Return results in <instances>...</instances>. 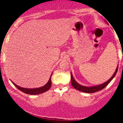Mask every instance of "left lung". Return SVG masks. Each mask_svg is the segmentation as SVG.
I'll return each mask as SVG.
<instances>
[{
	"instance_id": "left-lung-1",
	"label": "left lung",
	"mask_w": 123,
	"mask_h": 123,
	"mask_svg": "<svg viewBox=\"0 0 123 123\" xmlns=\"http://www.w3.org/2000/svg\"><path fill=\"white\" fill-rule=\"evenodd\" d=\"M118 66L117 67V69L115 71V73L113 74L111 78L110 79H108V81L106 82H104V83L102 84H100L98 86H92V87H86V86H83L82 85H80L79 84H78L76 81H75L73 77V74L71 73V84H72L73 87L74 89L78 90L79 91H81L82 92H86V93H94V92H97V91H99L102 90L104 88H105L106 86L108 85V84L110 83L111 80L113 79L114 77L115 76V75L117 74V71H118Z\"/></svg>"
}]
</instances>
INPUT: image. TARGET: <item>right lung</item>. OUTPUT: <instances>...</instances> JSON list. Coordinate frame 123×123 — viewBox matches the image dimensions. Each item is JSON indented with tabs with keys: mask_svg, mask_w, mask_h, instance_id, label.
Segmentation results:
<instances>
[{
	"mask_svg": "<svg viewBox=\"0 0 123 123\" xmlns=\"http://www.w3.org/2000/svg\"><path fill=\"white\" fill-rule=\"evenodd\" d=\"M52 75L50 76V78L49 80V81L47 82V83L45 86L41 87L35 88V89H27V88H23L21 87L18 86L16 85V84H15V83H13V82L12 83L16 87H17L18 89H19V91H21V92H24L25 94H29V95H37V94H42V93H44V92H46V91H48L50 88L51 84H52V81H51Z\"/></svg>",
	"mask_w": 123,
	"mask_h": 123,
	"instance_id": "right-lung-1",
	"label": "right lung"
}]
</instances>
